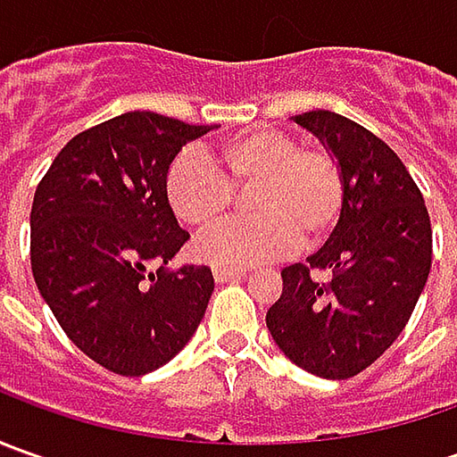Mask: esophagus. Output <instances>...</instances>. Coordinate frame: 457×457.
<instances>
[{
    "mask_svg": "<svg viewBox=\"0 0 457 457\" xmlns=\"http://www.w3.org/2000/svg\"><path fill=\"white\" fill-rule=\"evenodd\" d=\"M244 272H246V270H238V267H213L216 282H231V279H237V277H241Z\"/></svg>",
    "mask_w": 457,
    "mask_h": 457,
    "instance_id": "esophagus-1",
    "label": "esophagus"
}]
</instances>
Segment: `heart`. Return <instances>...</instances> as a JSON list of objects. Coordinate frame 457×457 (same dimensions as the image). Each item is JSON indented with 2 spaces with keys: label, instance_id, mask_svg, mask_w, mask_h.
<instances>
[{
  "label": "heart",
  "instance_id": "1",
  "mask_svg": "<svg viewBox=\"0 0 457 457\" xmlns=\"http://www.w3.org/2000/svg\"><path fill=\"white\" fill-rule=\"evenodd\" d=\"M249 185L252 216L223 223L195 241V254L220 267H246L285 254L292 244L315 246L333 234L345 205V178L333 152L297 145L277 129H249L219 142L211 157L183 150L167 167L172 213L193 228L226 219L234 190Z\"/></svg>",
  "mask_w": 457,
  "mask_h": 457
}]
</instances>
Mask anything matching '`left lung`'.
Here are the masks:
<instances>
[{
    "label": "left lung",
    "instance_id": "obj_1",
    "mask_svg": "<svg viewBox=\"0 0 457 457\" xmlns=\"http://www.w3.org/2000/svg\"><path fill=\"white\" fill-rule=\"evenodd\" d=\"M295 121L338 157L345 205L323 246L305 264L282 270L267 328L300 369L351 378L399 338L425 290L430 216L404 162L377 134L323 109Z\"/></svg>",
    "mask_w": 457,
    "mask_h": 457
}]
</instances>
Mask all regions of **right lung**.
<instances>
[{
  "label": "right lung",
  "mask_w": 457,
  "mask_h": 457,
  "mask_svg": "<svg viewBox=\"0 0 457 457\" xmlns=\"http://www.w3.org/2000/svg\"><path fill=\"white\" fill-rule=\"evenodd\" d=\"M211 129L154 112L114 116L76 134L35 190V285L65 336L114 374L165 366L208 307L211 267H167L190 234L167 203L165 175Z\"/></svg>",
  "instance_id": "right-lung-1"
}]
</instances>
